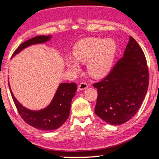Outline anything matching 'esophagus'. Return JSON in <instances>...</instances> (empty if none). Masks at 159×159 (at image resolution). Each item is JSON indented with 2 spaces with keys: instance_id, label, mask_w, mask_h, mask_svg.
Here are the masks:
<instances>
[{
  "instance_id": "34e87169",
  "label": "esophagus",
  "mask_w": 159,
  "mask_h": 159,
  "mask_svg": "<svg viewBox=\"0 0 159 159\" xmlns=\"http://www.w3.org/2000/svg\"><path fill=\"white\" fill-rule=\"evenodd\" d=\"M88 88V84L86 82H82L79 84L78 89L79 90H84Z\"/></svg>"
}]
</instances>
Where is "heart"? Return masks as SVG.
Instances as JSON below:
<instances>
[{
    "label": "heart",
    "instance_id": "1",
    "mask_svg": "<svg viewBox=\"0 0 159 159\" xmlns=\"http://www.w3.org/2000/svg\"><path fill=\"white\" fill-rule=\"evenodd\" d=\"M116 50V44L112 39L87 38L80 40L75 45L73 55L78 62H87L89 75L99 78L109 72ZM75 60L72 57H68L66 64L70 69L77 71L80 70V66Z\"/></svg>",
    "mask_w": 159,
    "mask_h": 159
}]
</instances>
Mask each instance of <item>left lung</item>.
<instances>
[{"instance_id":"1","label":"left lung","mask_w":159,"mask_h":159,"mask_svg":"<svg viewBox=\"0 0 159 159\" xmlns=\"http://www.w3.org/2000/svg\"><path fill=\"white\" fill-rule=\"evenodd\" d=\"M148 84L149 72L144 53L129 36L124 57L105 78L93 84L98 94L95 114L111 125L124 124L139 111Z\"/></svg>"}]
</instances>
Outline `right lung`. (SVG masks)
Instances as JSON below:
<instances>
[{"mask_svg": "<svg viewBox=\"0 0 159 159\" xmlns=\"http://www.w3.org/2000/svg\"><path fill=\"white\" fill-rule=\"evenodd\" d=\"M50 38L51 35H39L31 38L16 48L13 56L30 45L46 43ZM76 90L75 83L60 84L50 104L47 108L38 111H30L22 106L14 98L11 89L10 91L18 112L27 124L42 130H53L60 128L69 117L71 101L75 96Z\"/></svg>", "mask_w": 159, "mask_h": 159, "instance_id": "add662e5", "label": "right lung"}]
</instances>
